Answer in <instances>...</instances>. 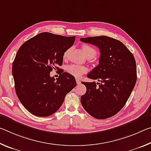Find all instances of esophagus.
Returning a JSON list of instances; mask_svg holds the SVG:
<instances>
[{
    "label": "esophagus",
    "mask_w": 151,
    "mask_h": 151,
    "mask_svg": "<svg viewBox=\"0 0 151 151\" xmlns=\"http://www.w3.org/2000/svg\"><path fill=\"white\" fill-rule=\"evenodd\" d=\"M76 83H77V84H78V85H80V84H81V81H80V80H79V79H78V78H76Z\"/></svg>",
    "instance_id": "34e87169"
}]
</instances>
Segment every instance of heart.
I'll use <instances>...</instances> for the list:
<instances>
[{
	"mask_svg": "<svg viewBox=\"0 0 151 151\" xmlns=\"http://www.w3.org/2000/svg\"><path fill=\"white\" fill-rule=\"evenodd\" d=\"M82 50L86 57L93 58L96 54V51L93 47L88 45H84L82 46ZM68 55V51H65L63 55V58H66ZM66 71L75 77H80L84 73L86 72V68L84 66L76 65V64H70L66 66Z\"/></svg>",
	"mask_w": 151,
	"mask_h": 151,
	"instance_id": "obj_1",
	"label": "heart"
}]
</instances>
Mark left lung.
I'll use <instances>...</instances> for the list:
<instances>
[{
	"instance_id": "8db88e82",
	"label": "left lung",
	"mask_w": 151,
	"mask_h": 151,
	"mask_svg": "<svg viewBox=\"0 0 151 151\" xmlns=\"http://www.w3.org/2000/svg\"><path fill=\"white\" fill-rule=\"evenodd\" d=\"M100 49L99 64L87 75L95 82H83L86 92L81 97L84 109L98 119L110 118L126 104L137 82L133 55L119 40L106 36L81 38Z\"/></svg>"
}]
</instances>
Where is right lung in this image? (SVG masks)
<instances>
[{
  "label": "right lung",
  "mask_w": 151,
  "mask_h": 151,
  "mask_svg": "<svg viewBox=\"0 0 151 151\" xmlns=\"http://www.w3.org/2000/svg\"><path fill=\"white\" fill-rule=\"evenodd\" d=\"M76 37L41 32L19 48L12 63L15 91L20 103L30 113L48 116L62 105L66 94L76 85L75 77L63 72L55 79L50 73L60 70L63 55Z\"/></svg>",
  "instance_id": "obj_1"
}]
</instances>
